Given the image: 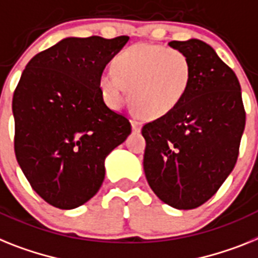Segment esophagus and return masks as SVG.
<instances>
[{"label": "esophagus", "instance_id": "esophagus-1", "mask_svg": "<svg viewBox=\"0 0 258 258\" xmlns=\"http://www.w3.org/2000/svg\"><path fill=\"white\" fill-rule=\"evenodd\" d=\"M131 124H133V131L134 133H140V130H142V123L138 122V120H131Z\"/></svg>", "mask_w": 258, "mask_h": 258}]
</instances>
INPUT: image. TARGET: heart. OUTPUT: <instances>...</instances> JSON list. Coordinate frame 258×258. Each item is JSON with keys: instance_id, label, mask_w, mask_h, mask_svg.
I'll list each match as a JSON object with an SVG mask.
<instances>
[{"instance_id": "obj_1", "label": "heart", "mask_w": 258, "mask_h": 258, "mask_svg": "<svg viewBox=\"0 0 258 258\" xmlns=\"http://www.w3.org/2000/svg\"><path fill=\"white\" fill-rule=\"evenodd\" d=\"M112 72L99 77L106 103L118 109L127 90L135 114L160 119L183 102L192 80V66L182 51L157 44H135L112 59Z\"/></svg>"}]
</instances>
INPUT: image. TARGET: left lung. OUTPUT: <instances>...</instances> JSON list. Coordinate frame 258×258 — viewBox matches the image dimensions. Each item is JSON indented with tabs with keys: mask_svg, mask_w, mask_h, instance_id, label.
<instances>
[{
	"mask_svg": "<svg viewBox=\"0 0 258 258\" xmlns=\"http://www.w3.org/2000/svg\"><path fill=\"white\" fill-rule=\"evenodd\" d=\"M192 66L183 102L147 123L144 173L162 202L191 210L209 201L232 172L245 127L241 88L215 49L199 39L173 40Z\"/></svg>",
	"mask_w": 258,
	"mask_h": 258,
	"instance_id": "left-lung-1",
	"label": "left lung"
}]
</instances>
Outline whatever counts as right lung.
<instances>
[{"instance_id":"right-lung-1","label":"right lung","mask_w":258,"mask_h":258,"mask_svg":"<svg viewBox=\"0 0 258 258\" xmlns=\"http://www.w3.org/2000/svg\"><path fill=\"white\" fill-rule=\"evenodd\" d=\"M128 39L69 36L34 56L21 76L13 97L15 157L53 207L72 210L96 196L106 157L131 134L98 85Z\"/></svg>"}]
</instances>
